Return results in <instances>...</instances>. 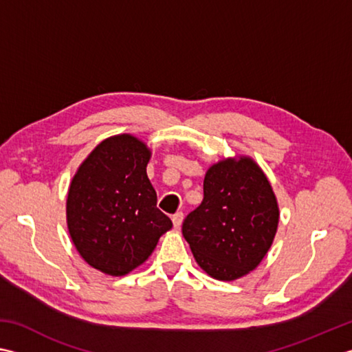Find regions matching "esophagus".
Listing matches in <instances>:
<instances>
[{"instance_id":"34e87169","label":"esophagus","mask_w":352,"mask_h":352,"mask_svg":"<svg viewBox=\"0 0 352 352\" xmlns=\"http://www.w3.org/2000/svg\"><path fill=\"white\" fill-rule=\"evenodd\" d=\"M183 213L182 212H177L174 217H172V223H174V227L175 229H180L182 227V223H183Z\"/></svg>"}]
</instances>
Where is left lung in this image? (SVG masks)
<instances>
[{
    "instance_id": "obj_1",
    "label": "left lung",
    "mask_w": 352,
    "mask_h": 352,
    "mask_svg": "<svg viewBox=\"0 0 352 352\" xmlns=\"http://www.w3.org/2000/svg\"><path fill=\"white\" fill-rule=\"evenodd\" d=\"M204 198L186 217L183 236L197 264L218 280L254 270L270 250L279 206L270 182L253 158H224L206 172Z\"/></svg>"
}]
</instances>
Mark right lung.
Returning a JSON list of instances; mask_svg holds the SVG:
<instances>
[{
	"label": "right lung",
	"mask_w": 352,
	"mask_h": 352,
	"mask_svg": "<svg viewBox=\"0 0 352 352\" xmlns=\"http://www.w3.org/2000/svg\"><path fill=\"white\" fill-rule=\"evenodd\" d=\"M149 158L151 149L137 137H108L80 163L68 188L67 226L76 250L109 276L142 265L172 227L157 209Z\"/></svg>",
	"instance_id": "1"
}]
</instances>
